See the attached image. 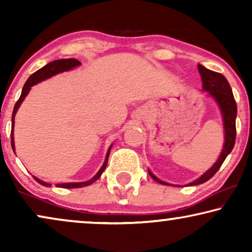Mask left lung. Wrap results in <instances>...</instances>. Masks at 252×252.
<instances>
[{"instance_id":"left-lung-1","label":"left lung","mask_w":252,"mask_h":252,"mask_svg":"<svg viewBox=\"0 0 252 252\" xmlns=\"http://www.w3.org/2000/svg\"><path fill=\"white\" fill-rule=\"evenodd\" d=\"M197 67L199 74H201L202 77L203 91L209 93V95L213 97V99L217 102V104L219 105L220 111H221L223 128H225V144H223L221 154H220L218 160L216 161L215 165H213L210 170L206 171L201 178L190 182L188 186L201 185L210 180V179L217 173V171L219 170L220 166H221L222 163L226 159V157L230 154V151L233 150L236 139L235 119L237 115V108L235 99H234L232 88H230L228 81H227V79L223 77L221 73H218V72L205 68L201 64H198ZM149 174L155 181L159 182L161 185L170 186V184H167V182L161 181L158 178L155 177L150 171Z\"/></svg>"}]
</instances>
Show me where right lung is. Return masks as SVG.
I'll use <instances>...</instances> for the list:
<instances>
[{
    "mask_svg": "<svg viewBox=\"0 0 252 252\" xmlns=\"http://www.w3.org/2000/svg\"><path fill=\"white\" fill-rule=\"evenodd\" d=\"M81 63L79 62L78 60H75V58H66V60H57V61H54L51 62V63H48L46 66L41 67L40 70H37L36 72H34V73L31 75V77L27 79V81L25 82V85H24L23 87V91H22V95H20V97L17 103L15 104V108H13V112H12V125H11V147L13 151H15V141H13V125H15V116H16V112L18 108L22 104L24 98L26 97V95L29 94L30 91H31V87L34 85H36L37 82H41L43 80H46V79L53 77V75L57 74V73H61V72H64V71H68L71 70V68H73L75 66H79ZM111 147L110 146L109 150H108V154H106V157H105V160H104V164L102 165V167L99 168V171L96 173V175L91 180L88 181H85V182H71V184H58L56 185L57 187H61V188H81V187H86V186H89L92 185L93 182H95L97 179L101 177L103 172H104L105 167H106V164H108V158H109V155H110V150H111ZM34 179L39 182L40 185L42 186H46V187H50V184H47V182H44L42 180H40V179H37L34 177Z\"/></svg>",
    "mask_w": 252,
    "mask_h": 252,
    "instance_id": "add662e5",
    "label": "right lung"
}]
</instances>
